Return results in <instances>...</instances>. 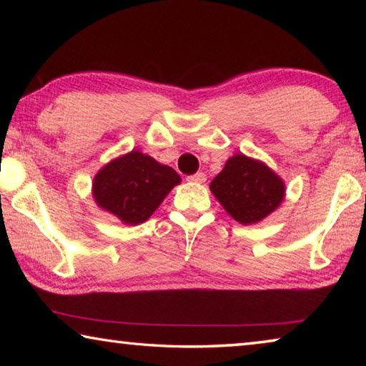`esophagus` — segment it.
<instances>
[{
    "label": "esophagus",
    "mask_w": 366,
    "mask_h": 366,
    "mask_svg": "<svg viewBox=\"0 0 366 366\" xmlns=\"http://www.w3.org/2000/svg\"><path fill=\"white\" fill-rule=\"evenodd\" d=\"M187 181L190 182H197V184H203L207 181V174L205 172H195V174H192L187 177Z\"/></svg>",
    "instance_id": "obj_1"
}]
</instances>
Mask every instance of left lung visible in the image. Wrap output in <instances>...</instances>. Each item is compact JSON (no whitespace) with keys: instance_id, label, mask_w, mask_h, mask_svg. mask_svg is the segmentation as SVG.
<instances>
[{"instance_id":"1","label":"left lung","mask_w":366,"mask_h":366,"mask_svg":"<svg viewBox=\"0 0 366 366\" xmlns=\"http://www.w3.org/2000/svg\"><path fill=\"white\" fill-rule=\"evenodd\" d=\"M209 189L222 208L242 224L262 221L280 207L284 182L268 166L244 154L229 158Z\"/></svg>"}]
</instances>
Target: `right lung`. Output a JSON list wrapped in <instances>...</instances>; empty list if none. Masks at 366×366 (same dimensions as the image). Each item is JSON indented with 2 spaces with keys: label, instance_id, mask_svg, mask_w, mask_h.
Here are the masks:
<instances>
[{
  "label": "right lung",
  "instance_id": "add662e5",
  "mask_svg": "<svg viewBox=\"0 0 366 366\" xmlns=\"http://www.w3.org/2000/svg\"><path fill=\"white\" fill-rule=\"evenodd\" d=\"M179 182L181 177L174 169L134 150L98 172L94 197L98 205L126 224H140Z\"/></svg>",
  "mask_w": 366,
  "mask_h": 366
}]
</instances>
